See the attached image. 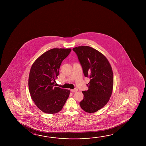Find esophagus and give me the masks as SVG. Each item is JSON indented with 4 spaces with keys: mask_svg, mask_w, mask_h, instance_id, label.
<instances>
[{
    "mask_svg": "<svg viewBox=\"0 0 146 146\" xmlns=\"http://www.w3.org/2000/svg\"><path fill=\"white\" fill-rule=\"evenodd\" d=\"M78 91V90L77 88H75V89H73V90H71V92H73V93H75L77 91Z\"/></svg>",
    "mask_w": 146,
    "mask_h": 146,
    "instance_id": "esophagus-1",
    "label": "esophagus"
}]
</instances>
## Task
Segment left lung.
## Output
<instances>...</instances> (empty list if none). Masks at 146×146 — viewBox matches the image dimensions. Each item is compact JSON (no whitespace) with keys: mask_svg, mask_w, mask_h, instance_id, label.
Returning <instances> with one entry per match:
<instances>
[{"mask_svg":"<svg viewBox=\"0 0 146 146\" xmlns=\"http://www.w3.org/2000/svg\"><path fill=\"white\" fill-rule=\"evenodd\" d=\"M81 64L84 76L90 81L88 91H82L84 99L79 103L81 108L94 113L105 106L112 94L113 76L112 68L103 54L94 48L81 46L73 48Z\"/></svg>","mask_w":146,"mask_h":146,"instance_id":"8db88e82","label":"left lung"}]
</instances>
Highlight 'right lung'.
Wrapping results in <instances>:
<instances>
[{
  "instance_id": "right-lung-1",
  "label": "right lung",
  "mask_w": 146,
  "mask_h": 146,
  "mask_svg": "<svg viewBox=\"0 0 146 146\" xmlns=\"http://www.w3.org/2000/svg\"><path fill=\"white\" fill-rule=\"evenodd\" d=\"M71 51L70 48L50 49L39 56L31 66L29 78V93L36 106L45 113L59 112L69 96V90L54 84L62 60Z\"/></svg>"
}]
</instances>
